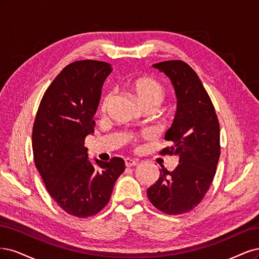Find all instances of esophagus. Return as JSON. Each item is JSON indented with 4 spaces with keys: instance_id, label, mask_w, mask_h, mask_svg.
Instances as JSON below:
<instances>
[{
    "instance_id": "obj_1",
    "label": "esophagus",
    "mask_w": 259,
    "mask_h": 259,
    "mask_svg": "<svg viewBox=\"0 0 259 259\" xmlns=\"http://www.w3.org/2000/svg\"><path fill=\"white\" fill-rule=\"evenodd\" d=\"M124 164H126V166H135L138 164V160L131 159V158H126V159H124Z\"/></svg>"
}]
</instances>
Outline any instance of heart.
<instances>
[{
	"label": "heart",
	"instance_id": "b5f03b06",
	"mask_svg": "<svg viewBox=\"0 0 259 259\" xmlns=\"http://www.w3.org/2000/svg\"><path fill=\"white\" fill-rule=\"evenodd\" d=\"M130 88L142 107H159L165 96L164 88L161 86L160 82L148 77L140 78L133 81ZM112 91H106L102 96L101 103H100L101 111L106 110V107L112 99Z\"/></svg>",
	"mask_w": 259,
	"mask_h": 259
}]
</instances>
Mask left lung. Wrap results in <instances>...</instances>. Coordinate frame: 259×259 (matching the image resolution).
Masks as SVG:
<instances>
[{
	"label": "left lung",
	"instance_id": "1",
	"mask_svg": "<svg viewBox=\"0 0 259 259\" xmlns=\"http://www.w3.org/2000/svg\"><path fill=\"white\" fill-rule=\"evenodd\" d=\"M155 69L171 79L178 107L164 139L170 146L161 155H177L180 162L172 172L160 169V177L147 189L155 207L169 215L196 207L210 188L220 155V122L215 108L197 73L181 60L156 63Z\"/></svg>",
	"mask_w": 259,
	"mask_h": 259
}]
</instances>
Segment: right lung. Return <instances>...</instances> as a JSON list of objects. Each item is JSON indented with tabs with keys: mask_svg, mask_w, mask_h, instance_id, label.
Listing matches in <instances>:
<instances>
[{
	"mask_svg": "<svg viewBox=\"0 0 259 259\" xmlns=\"http://www.w3.org/2000/svg\"><path fill=\"white\" fill-rule=\"evenodd\" d=\"M111 65L80 60L66 65L47 88L32 131L36 169L49 195L62 210L85 219L110 201L124 161L88 160L85 139L95 132L94 115Z\"/></svg>",
	"mask_w": 259,
	"mask_h": 259,
	"instance_id": "right-lung-1",
	"label": "right lung"
}]
</instances>
